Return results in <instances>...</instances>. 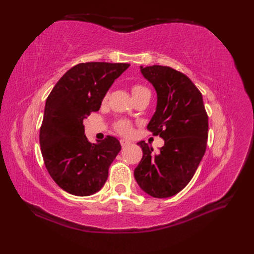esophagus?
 Wrapping results in <instances>:
<instances>
[{
	"label": "esophagus",
	"mask_w": 254,
	"mask_h": 254,
	"mask_svg": "<svg viewBox=\"0 0 254 254\" xmlns=\"http://www.w3.org/2000/svg\"><path fill=\"white\" fill-rule=\"evenodd\" d=\"M120 142H121L122 147H126V146H128V145L131 144V142H130V141H127V140H121Z\"/></svg>",
	"instance_id": "esophagus-1"
}]
</instances>
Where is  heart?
I'll return each instance as SVG.
<instances>
[{
    "instance_id": "1",
    "label": "heart",
    "mask_w": 254,
    "mask_h": 254,
    "mask_svg": "<svg viewBox=\"0 0 254 254\" xmlns=\"http://www.w3.org/2000/svg\"><path fill=\"white\" fill-rule=\"evenodd\" d=\"M145 92H149V91L145 87L141 86V84H134V86L131 88V93L133 97L140 95L142 93H145ZM114 129L117 130L120 134L127 135L131 132V129H132L131 123H130L128 120H124V119L119 120L114 123Z\"/></svg>"
}]
</instances>
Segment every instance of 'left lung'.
Here are the masks:
<instances>
[{
	"mask_svg": "<svg viewBox=\"0 0 254 254\" xmlns=\"http://www.w3.org/2000/svg\"><path fill=\"white\" fill-rule=\"evenodd\" d=\"M141 73L157 91V109L147 129L164 146L158 153L141 141L143 157L134 170L140 188L156 198L179 193L193 178L207 142V114L200 91L181 72L170 66H141Z\"/></svg>",
	"mask_w": 254,
	"mask_h": 254,
	"instance_id": "obj_1",
	"label": "left lung"
}]
</instances>
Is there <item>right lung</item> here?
Here are the masks:
<instances>
[{"label":"right lung","instance_id":"obj_1","mask_svg":"<svg viewBox=\"0 0 254 254\" xmlns=\"http://www.w3.org/2000/svg\"><path fill=\"white\" fill-rule=\"evenodd\" d=\"M128 64L86 63L71 67L53 88L45 103L40 146L53 180L75 196L93 195L108 178L109 166L121 150L114 136L92 144L83 120L101 108L109 88Z\"/></svg>","mask_w":254,"mask_h":254}]
</instances>
